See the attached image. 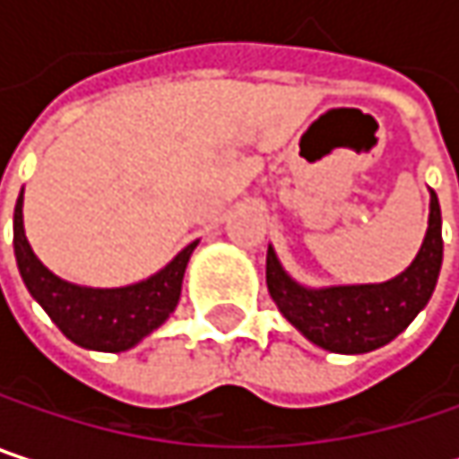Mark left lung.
Segmentation results:
<instances>
[{
	"mask_svg": "<svg viewBox=\"0 0 459 459\" xmlns=\"http://www.w3.org/2000/svg\"><path fill=\"white\" fill-rule=\"evenodd\" d=\"M441 257V207L430 191L425 241L402 276L385 284L306 290L284 273L268 247L265 281L279 311L311 342L334 353H367L391 342L428 306L438 281Z\"/></svg>",
	"mask_w": 459,
	"mask_h": 459,
	"instance_id": "1",
	"label": "left lung"
}]
</instances>
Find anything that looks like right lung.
<instances>
[{
    "label": "right lung",
    "mask_w": 459,
    "mask_h": 459,
    "mask_svg": "<svg viewBox=\"0 0 459 459\" xmlns=\"http://www.w3.org/2000/svg\"><path fill=\"white\" fill-rule=\"evenodd\" d=\"M13 244H15V260L23 284L29 287L31 298L45 308L47 316L57 324V329L82 348L108 351V353L133 348L145 334H151L156 326L167 321L180 300L183 273L196 247V241L188 244L167 268H161L156 276L133 287H122V290L76 287L47 271L39 257L34 255L23 233V194L18 196L15 204Z\"/></svg>",
    "instance_id": "right-lung-1"
}]
</instances>
